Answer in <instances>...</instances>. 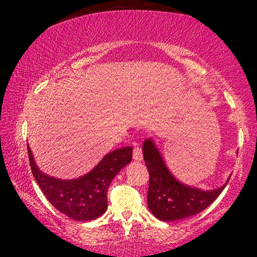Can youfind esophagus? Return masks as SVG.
<instances>
[{"mask_svg": "<svg viewBox=\"0 0 257 257\" xmlns=\"http://www.w3.org/2000/svg\"><path fill=\"white\" fill-rule=\"evenodd\" d=\"M133 159L136 161L143 160V151L142 147H140L138 144H135V147H133Z\"/></svg>", "mask_w": 257, "mask_h": 257, "instance_id": "1", "label": "esophagus"}]
</instances>
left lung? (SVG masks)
<instances>
[{
    "label": "left lung",
    "instance_id": "8db88e82",
    "mask_svg": "<svg viewBox=\"0 0 257 257\" xmlns=\"http://www.w3.org/2000/svg\"><path fill=\"white\" fill-rule=\"evenodd\" d=\"M143 154L150 173L147 205L157 219L161 221H178L191 217L206 209L226 187L213 191H201L186 186L175 179L163 160L152 139L143 144Z\"/></svg>",
    "mask_w": 257,
    "mask_h": 257
}]
</instances>
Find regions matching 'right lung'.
Segmentation results:
<instances>
[{"label": "right lung", "instance_id": "obj_1", "mask_svg": "<svg viewBox=\"0 0 257 257\" xmlns=\"http://www.w3.org/2000/svg\"><path fill=\"white\" fill-rule=\"evenodd\" d=\"M35 180L49 202L70 219L91 221L107 209V188L122 167L132 160V147H121L106 154L89 173L73 180H61L42 173L28 146Z\"/></svg>", "mask_w": 257, "mask_h": 257}]
</instances>
